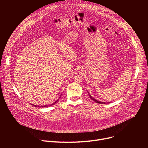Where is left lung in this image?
I'll return each instance as SVG.
<instances>
[{
    "instance_id": "left-lung-1",
    "label": "left lung",
    "mask_w": 148,
    "mask_h": 148,
    "mask_svg": "<svg viewBox=\"0 0 148 148\" xmlns=\"http://www.w3.org/2000/svg\"><path fill=\"white\" fill-rule=\"evenodd\" d=\"M88 94H89V92H88ZM89 96H90V97L94 101H95V102H97V103H109V102H106V103H105V102H101V101H97V100H96L95 98H94L93 97H92V96L90 95V94H89Z\"/></svg>"
}]
</instances>
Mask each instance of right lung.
Segmentation results:
<instances>
[{
  "mask_svg": "<svg viewBox=\"0 0 148 148\" xmlns=\"http://www.w3.org/2000/svg\"><path fill=\"white\" fill-rule=\"evenodd\" d=\"M57 100V101H58ZM57 101H56V102H54V103H53L51 105H45V106H38H38H37V105H34V106L35 107H50V106H51V105H54L57 102ZM33 105V104H32Z\"/></svg>",
  "mask_w": 148,
  "mask_h": 148,
  "instance_id": "add662e5",
  "label": "right lung"
}]
</instances>
